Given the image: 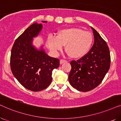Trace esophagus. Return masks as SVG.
<instances>
[{
	"mask_svg": "<svg viewBox=\"0 0 121 121\" xmlns=\"http://www.w3.org/2000/svg\"><path fill=\"white\" fill-rule=\"evenodd\" d=\"M67 62V61L64 60V59H60V64H62L63 63H65Z\"/></svg>",
	"mask_w": 121,
	"mask_h": 121,
	"instance_id": "34e87169",
	"label": "esophagus"
}]
</instances>
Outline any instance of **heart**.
Returning a JSON list of instances; mask_svg holds the SVG:
<instances>
[{
	"instance_id": "obj_1",
	"label": "heart",
	"mask_w": 121,
	"mask_h": 121,
	"mask_svg": "<svg viewBox=\"0 0 121 121\" xmlns=\"http://www.w3.org/2000/svg\"><path fill=\"white\" fill-rule=\"evenodd\" d=\"M93 41L92 34L76 27L59 31L57 36L50 35L47 39L48 47L53 54H57L65 46V51L73 58H79L86 54Z\"/></svg>"
}]
</instances>
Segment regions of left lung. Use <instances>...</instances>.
<instances>
[{"instance_id":"obj_1","label":"left lung","mask_w":121,"mask_h":121,"mask_svg":"<svg viewBox=\"0 0 121 121\" xmlns=\"http://www.w3.org/2000/svg\"><path fill=\"white\" fill-rule=\"evenodd\" d=\"M94 43L89 52L80 59L72 60L69 74L70 85L78 91L86 92L102 82L110 69L111 57L106 42L91 27Z\"/></svg>"}]
</instances>
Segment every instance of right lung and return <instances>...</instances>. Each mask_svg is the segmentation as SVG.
<instances>
[{"instance_id":"right-lung-1","label":"right lung","mask_w":121,"mask_h":121,"mask_svg":"<svg viewBox=\"0 0 121 121\" xmlns=\"http://www.w3.org/2000/svg\"><path fill=\"white\" fill-rule=\"evenodd\" d=\"M42 29L41 24L31 25L16 39L11 51L13 75L23 86L32 91L47 88L52 82L53 70L59 66L58 59L48 56L42 47L39 50L32 45L33 38Z\"/></svg>"}]
</instances>
